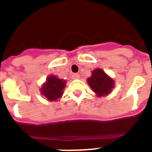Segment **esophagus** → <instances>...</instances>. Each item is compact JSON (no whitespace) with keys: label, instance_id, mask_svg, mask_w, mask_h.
I'll list each match as a JSON object with an SVG mask.
<instances>
[{"label":"esophagus","instance_id":"obj_1","mask_svg":"<svg viewBox=\"0 0 152 152\" xmlns=\"http://www.w3.org/2000/svg\"><path fill=\"white\" fill-rule=\"evenodd\" d=\"M72 79H73V80H77V79H80V75H79V74H73V75H72Z\"/></svg>","mask_w":152,"mask_h":152}]
</instances>
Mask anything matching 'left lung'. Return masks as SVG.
<instances>
[{"label":"left lung","mask_w":152,"mask_h":152,"mask_svg":"<svg viewBox=\"0 0 152 152\" xmlns=\"http://www.w3.org/2000/svg\"><path fill=\"white\" fill-rule=\"evenodd\" d=\"M87 82L98 97L108 95L115 87V81L107 75L102 69H96L92 71L91 77Z\"/></svg>","instance_id":"8db88e82"}]
</instances>
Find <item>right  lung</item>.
I'll return each instance as SVG.
<instances>
[{"mask_svg": "<svg viewBox=\"0 0 152 152\" xmlns=\"http://www.w3.org/2000/svg\"><path fill=\"white\" fill-rule=\"evenodd\" d=\"M66 81L59 79L57 76L50 75L48 76L46 81L40 87V93L49 102H57L64 93Z\"/></svg>", "mask_w": 152, "mask_h": 152, "instance_id": "obj_1", "label": "right lung"}]
</instances>
